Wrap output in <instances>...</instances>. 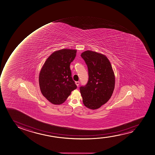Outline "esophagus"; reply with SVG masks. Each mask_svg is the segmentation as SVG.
<instances>
[{"label":"esophagus","instance_id":"esophagus-1","mask_svg":"<svg viewBox=\"0 0 155 155\" xmlns=\"http://www.w3.org/2000/svg\"><path fill=\"white\" fill-rule=\"evenodd\" d=\"M75 84H76L77 86V87H78L79 85V81H76L75 82Z\"/></svg>","mask_w":155,"mask_h":155}]
</instances>
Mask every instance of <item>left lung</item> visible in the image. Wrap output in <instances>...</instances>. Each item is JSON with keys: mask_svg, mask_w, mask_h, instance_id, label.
Instances as JSON below:
<instances>
[{"mask_svg": "<svg viewBox=\"0 0 155 155\" xmlns=\"http://www.w3.org/2000/svg\"><path fill=\"white\" fill-rule=\"evenodd\" d=\"M87 65L89 80L80 87L84 105L97 109L109 100L115 87V75L111 64L104 54L87 51L81 54Z\"/></svg>", "mask_w": 155, "mask_h": 155, "instance_id": "obj_1", "label": "left lung"}]
</instances>
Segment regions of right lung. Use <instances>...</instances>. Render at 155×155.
Wrapping results in <instances>:
<instances>
[{"mask_svg": "<svg viewBox=\"0 0 155 155\" xmlns=\"http://www.w3.org/2000/svg\"><path fill=\"white\" fill-rule=\"evenodd\" d=\"M76 50L63 49L53 52L46 60L39 74V85L43 95L50 103H64L77 88L71 77L70 64Z\"/></svg>", "mask_w": 155, "mask_h": 155, "instance_id": "obj_1", "label": "right lung"}]
</instances>
